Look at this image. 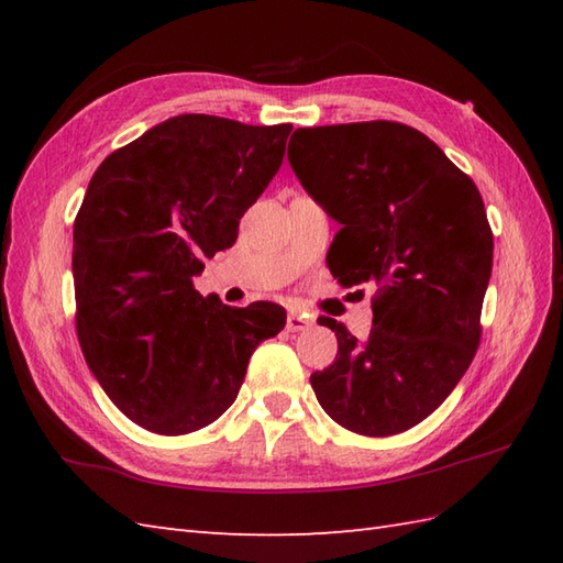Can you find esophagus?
I'll list each match as a JSON object with an SVG mask.
<instances>
[{
	"label": "esophagus",
	"instance_id": "1",
	"mask_svg": "<svg viewBox=\"0 0 563 563\" xmlns=\"http://www.w3.org/2000/svg\"><path fill=\"white\" fill-rule=\"evenodd\" d=\"M288 331H307V329H312L314 327V319L309 317V314H300V312H290L288 314Z\"/></svg>",
	"mask_w": 563,
	"mask_h": 563
}]
</instances>
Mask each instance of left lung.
<instances>
[{"label": "left lung", "instance_id": "1", "mask_svg": "<svg viewBox=\"0 0 563 563\" xmlns=\"http://www.w3.org/2000/svg\"><path fill=\"white\" fill-rule=\"evenodd\" d=\"M290 145L302 188L341 224L331 275L377 290L365 341L327 321L339 353L309 377L312 389L353 433H401L450 397L479 345L494 266L484 200L433 140L401 123L300 128Z\"/></svg>", "mask_w": 563, "mask_h": 563}]
</instances>
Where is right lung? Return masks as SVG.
Instances as JSON below:
<instances>
[{
	"mask_svg": "<svg viewBox=\"0 0 563 563\" xmlns=\"http://www.w3.org/2000/svg\"><path fill=\"white\" fill-rule=\"evenodd\" d=\"M292 125L184 113L115 150L75 220L77 336L101 389L159 435L206 428L234 404L256 345L285 327L273 302L227 307L194 278L236 242L278 174Z\"/></svg>",
	"mask_w": 563,
	"mask_h": 563,
	"instance_id": "obj_1",
	"label": "right lung"
}]
</instances>
